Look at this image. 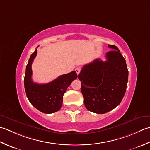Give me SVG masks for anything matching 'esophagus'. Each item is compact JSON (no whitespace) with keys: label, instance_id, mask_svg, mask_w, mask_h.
Returning a JSON list of instances; mask_svg holds the SVG:
<instances>
[{"label":"esophagus","instance_id":"34e87169","mask_svg":"<svg viewBox=\"0 0 150 150\" xmlns=\"http://www.w3.org/2000/svg\"><path fill=\"white\" fill-rule=\"evenodd\" d=\"M75 71H76V73H77V74H79V72H80V71H81V68L80 67H77V68L75 69Z\"/></svg>","mask_w":150,"mask_h":150}]
</instances>
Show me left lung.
Masks as SVG:
<instances>
[{
	"label": "left lung",
	"mask_w": 150,
	"mask_h": 150,
	"mask_svg": "<svg viewBox=\"0 0 150 150\" xmlns=\"http://www.w3.org/2000/svg\"><path fill=\"white\" fill-rule=\"evenodd\" d=\"M107 60L96 59L83 67L78 75L84 104L88 111L104 114L120 104L126 93L128 70L126 60L115 45Z\"/></svg>",
	"instance_id": "8db88e82"
}]
</instances>
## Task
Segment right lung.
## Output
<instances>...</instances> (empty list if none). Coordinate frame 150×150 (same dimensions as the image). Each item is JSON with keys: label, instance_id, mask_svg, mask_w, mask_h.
I'll return each mask as SVG.
<instances>
[{"label": "right lung", "instance_id": "right-lung-1", "mask_svg": "<svg viewBox=\"0 0 150 150\" xmlns=\"http://www.w3.org/2000/svg\"><path fill=\"white\" fill-rule=\"evenodd\" d=\"M37 48L30 56L26 68L24 83L27 98L32 105L42 112L54 113L62 108L63 96L67 88L78 77L76 71L62 75L50 83L38 84L32 79V64L35 57Z\"/></svg>", "mask_w": 150, "mask_h": 150}]
</instances>
